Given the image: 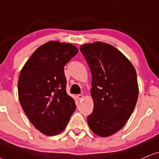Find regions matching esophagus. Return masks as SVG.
Wrapping results in <instances>:
<instances>
[{"instance_id": "34e87169", "label": "esophagus", "mask_w": 159, "mask_h": 159, "mask_svg": "<svg viewBox=\"0 0 159 159\" xmlns=\"http://www.w3.org/2000/svg\"><path fill=\"white\" fill-rule=\"evenodd\" d=\"M77 98H78V99H79V100H81V99H83V94H78Z\"/></svg>"}]
</instances>
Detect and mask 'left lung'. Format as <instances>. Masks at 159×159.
I'll use <instances>...</instances> for the list:
<instances>
[{
    "instance_id": "1",
    "label": "left lung",
    "mask_w": 159,
    "mask_h": 159,
    "mask_svg": "<svg viewBox=\"0 0 159 159\" xmlns=\"http://www.w3.org/2000/svg\"><path fill=\"white\" fill-rule=\"evenodd\" d=\"M92 75L93 110L88 116L91 130L107 137L121 130L130 117L139 97L135 68L115 47L95 42L80 46Z\"/></svg>"
}]
</instances>
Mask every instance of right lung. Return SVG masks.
I'll list each match as a JSON object with an SVG mask.
<instances>
[{"label": "right lung", "instance_id": "right-lung-1", "mask_svg": "<svg viewBox=\"0 0 159 159\" xmlns=\"http://www.w3.org/2000/svg\"><path fill=\"white\" fill-rule=\"evenodd\" d=\"M77 53L74 45L49 41L35 50L20 74L21 107L35 128L46 136L60 134L75 111V102L66 90L64 67Z\"/></svg>", "mask_w": 159, "mask_h": 159}]
</instances>
